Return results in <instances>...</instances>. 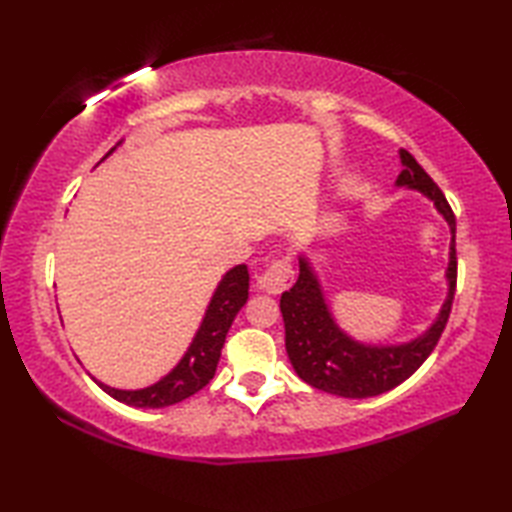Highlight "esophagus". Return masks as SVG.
I'll return each instance as SVG.
<instances>
[{
	"label": "esophagus",
	"instance_id": "esophagus-1",
	"mask_svg": "<svg viewBox=\"0 0 512 512\" xmlns=\"http://www.w3.org/2000/svg\"><path fill=\"white\" fill-rule=\"evenodd\" d=\"M295 284V270H292L290 257H279L259 275V288L268 295H279Z\"/></svg>",
	"mask_w": 512,
	"mask_h": 512
}]
</instances>
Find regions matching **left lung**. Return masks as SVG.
<instances>
[{
  "instance_id": "left-lung-1",
  "label": "left lung",
  "mask_w": 512,
  "mask_h": 512,
  "mask_svg": "<svg viewBox=\"0 0 512 512\" xmlns=\"http://www.w3.org/2000/svg\"><path fill=\"white\" fill-rule=\"evenodd\" d=\"M400 162L405 169L400 171L396 187H407L427 195L451 228L447 268L449 292L438 319L418 339L398 345H367L352 339L336 325L310 259L299 255L297 284L286 290L279 301L286 328V352L301 380L334 396L369 398L398 387L427 361L447 328L451 314L455 281H458L455 215L438 184L429 178V173L418 165V160L409 151L400 149Z\"/></svg>"
}]
</instances>
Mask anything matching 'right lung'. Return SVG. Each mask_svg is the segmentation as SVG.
I'll use <instances>...</instances> for the list:
<instances>
[{"label": "right lung", "instance_id": "right-lung-1", "mask_svg": "<svg viewBox=\"0 0 512 512\" xmlns=\"http://www.w3.org/2000/svg\"><path fill=\"white\" fill-rule=\"evenodd\" d=\"M116 149V147H114ZM110 149L105 158L112 154ZM248 299V268L239 264L228 270L217 284L209 308L204 312V319L195 332L189 350L184 352L180 363L171 369L167 376H162L158 383L143 389H114L110 385L96 380L105 394H110L118 402H125L129 407L143 409H160L176 405V402L198 394L202 387L209 385L215 376L217 361L222 356V347L226 334L237 317V312L244 308Z\"/></svg>", "mask_w": 512, "mask_h": 512}]
</instances>
